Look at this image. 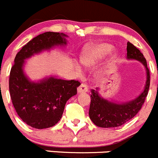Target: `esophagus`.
<instances>
[{"instance_id":"34e87169","label":"esophagus","mask_w":158,"mask_h":158,"mask_svg":"<svg viewBox=\"0 0 158 158\" xmlns=\"http://www.w3.org/2000/svg\"><path fill=\"white\" fill-rule=\"evenodd\" d=\"M87 90H88V88H87V86L85 84H81L78 87V88H77V92L79 94L87 92Z\"/></svg>"}]
</instances>
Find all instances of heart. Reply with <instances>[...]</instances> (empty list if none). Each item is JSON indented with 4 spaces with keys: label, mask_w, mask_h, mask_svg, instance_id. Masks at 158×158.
<instances>
[{
    "label": "heart",
    "mask_w": 158,
    "mask_h": 158,
    "mask_svg": "<svg viewBox=\"0 0 158 158\" xmlns=\"http://www.w3.org/2000/svg\"><path fill=\"white\" fill-rule=\"evenodd\" d=\"M112 51H113L112 45L106 43L100 44L96 46L84 50L81 55V61L84 66H90V65L94 64L99 60H102L106 56L108 55ZM114 59L115 57H113V60ZM75 69L78 73H81V68L80 65L76 64Z\"/></svg>",
    "instance_id": "1"
}]
</instances>
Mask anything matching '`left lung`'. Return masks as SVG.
<instances>
[{
    "label": "left lung",
    "mask_w": 158,
    "mask_h": 158,
    "mask_svg": "<svg viewBox=\"0 0 158 158\" xmlns=\"http://www.w3.org/2000/svg\"><path fill=\"white\" fill-rule=\"evenodd\" d=\"M127 59L137 60L145 67L147 81L144 90L137 98L124 103H114L104 99L98 93V89H92L89 116L92 122L100 127H116L132 119L141 109L150 87V71L143 54L130 42L127 46Z\"/></svg>",
    "instance_id": "8db88e82"
}]
</instances>
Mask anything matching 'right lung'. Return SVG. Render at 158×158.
<instances>
[{
    "mask_svg": "<svg viewBox=\"0 0 158 158\" xmlns=\"http://www.w3.org/2000/svg\"><path fill=\"white\" fill-rule=\"evenodd\" d=\"M64 34L45 32L30 40L17 54L9 77V90L15 110L27 125L37 129L55 125L61 118L66 102L77 94L81 83L54 77L33 82L23 70L24 60L44 50L67 44Z\"/></svg>",
    "mask_w": 158,
    "mask_h": 158,
    "instance_id": "obj_1",
    "label": "right lung"
}]
</instances>
